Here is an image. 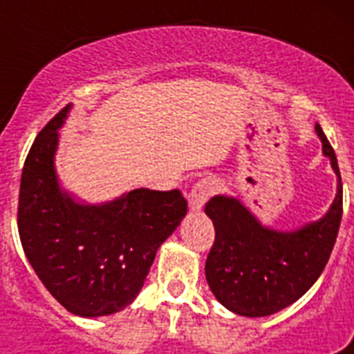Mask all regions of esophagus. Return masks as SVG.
<instances>
[{"label": "esophagus", "mask_w": 354, "mask_h": 354, "mask_svg": "<svg viewBox=\"0 0 354 354\" xmlns=\"http://www.w3.org/2000/svg\"><path fill=\"white\" fill-rule=\"evenodd\" d=\"M216 189H218V183L214 179H209V177L195 183L192 189V202H189L192 209H202V205L214 195Z\"/></svg>", "instance_id": "34e87169"}]
</instances>
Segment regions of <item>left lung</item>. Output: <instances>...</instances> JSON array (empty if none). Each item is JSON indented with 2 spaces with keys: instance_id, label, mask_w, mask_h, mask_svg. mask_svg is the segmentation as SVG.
<instances>
[{
  "instance_id": "left-lung-1",
  "label": "left lung",
  "mask_w": 354,
  "mask_h": 354,
  "mask_svg": "<svg viewBox=\"0 0 354 354\" xmlns=\"http://www.w3.org/2000/svg\"><path fill=\"white\" fill-rule=\"evenodd\" d=\"M315 131L339 175L335 202L324 218L294 232H277L262 227L236 198L218 195L205 204L216 230L205 278L228 310L246 317L271 315L301 298L323 273L342 220V180L333 147L319 124Z\"/></svg>"
}]
</instances>
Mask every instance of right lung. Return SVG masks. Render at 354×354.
<instances>
[{
    "mask_svg": "<svg viewBox=\"0 0 354 354\" xmlns=\"http://www.w3.org/2000/svg\"><path fill=\"white\" fill-rule=\"evenodd\" d=\"M71 106L37 134L21 175L17 227L31 268L72 314L122 310L143 286L161 243L187 212L179 189H134L102 205L76 204L55 171L58 127Z\"/></svg>",
    "mask_w": 354,
    "mask_h": 354,
    "instance_id": "right-lung-1",
    "label": "right lung"
}]
</instances>
